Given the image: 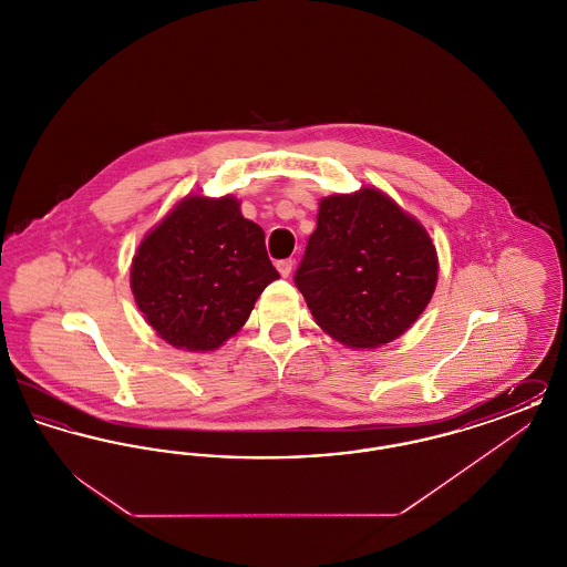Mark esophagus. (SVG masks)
Listing matches in <instances>:
<instances>
[{
    "label": "esophagus",
    "instance_id": "34e87169",
    "mask_svg": "<svg viewBox=\"0 0 567 567\" xmlns=\"http://www.w3.org/2000/svg\"><path fill=\"white\" fill-rule=\"evenodd\" d=\"M276 268L287 278V276L291 274V270H293V261H291V259H280V261H276Z\"/></svg>",
    "mask_w": 567,
    "mask_h": 567
}]
</instances>
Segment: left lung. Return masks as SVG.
I'll return each mask as SVG.
<instances>
[{
  "label": "left lung",
  "mask_w": 567,
  "mask_h": 567,
  "mask_svg": "<svg viewBox=\"0 0 567 567\" xmlns=\"http://www.w3.org/2000/svg\"><path fill=\"white\" fill-rule=\"evenodd\" d=\"M437 270L421 220L386 193L361 187L321 199L296 285L327 336L363 351L412 327L432 301Z\"/></svg>",
  "instance_id": "left-lung-1"
}]
</instances>
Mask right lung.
<instances>
[{"label": "right lung", "mask_w": 567, "mask_h": 567, "mask_svg": "<svg viewBox=\"0 0 567 567\" xmlns=\"http://www.w3.org/2000/svg\"><path fill=\"white\" fill-rule=\"evenodd\" d=\"M280 274L264 229L234 195H185L135 248L130 285L144 321L174 349L216 351Z\"/></svg>", "instance_id": "add662e5"}]
</instances>
